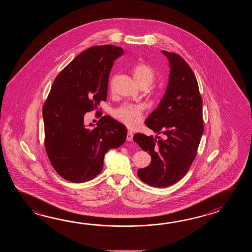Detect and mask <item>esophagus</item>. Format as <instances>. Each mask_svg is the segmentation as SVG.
Instances as JSON below:
<instances>
[{"mask_svg":"<svg viewBox=\"0 0 252 252\" xmlns=\"http://www.w3.org/2000/svg\"><path fill=\"white\" fill-rule=\"evenodd\" d=\"M132 139H133V133L131 131H128V133H127V140L128 141H131Z\"/></svg>","mask_w":252,"mask_h":252,"instance_id":"esophagus-1","label":"esophagus"}]
</instances>
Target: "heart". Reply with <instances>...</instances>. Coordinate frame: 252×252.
I'll return each instance as SVG.
<instances>
[{
	"mask_svg": "<svg viewBox=\"0 0 252 252\" xmlns=\"http://www.w3.org/2000/svg\"><path fill=\"white\" fill-rule=\"evenodd\" d=\"M132 75L139 86H149L155 80V72L150 64L139 62L132 67ZM144 106L141 104H124L115 111V117L128 127H135L141 120Z\"/></svg>",
	"mask_w": 252,
	"mask_h": 252,
	"instance_id": "1",
	"label": "heart"
}]
</instances>
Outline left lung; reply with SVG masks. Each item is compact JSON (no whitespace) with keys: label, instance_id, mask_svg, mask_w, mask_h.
Returning a JSON list of instances; mask_svg holds the SVG:
<instances>
[{"label":"left lung","instance_id":"obj_1","mask_svg":"<svg viewBox=\"0 0 252 252\" xmlns=\"http://www.w3.org/2000/svg\"><path fill=\"white\" fill-rule=\"evenodd\" d=\"M169 61V80L158 108L145 124L164 138L136 133L133 140L150 152V166L138 170L139 179L154 188L178 182L194 160L204 132L203 100L189 64L176 53L162 50Z\"/></svg>","mask_w":252,"mask_h":252}]
</instances>
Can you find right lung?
<instances>
[{"label": "right lung", "mask_w": 252, "mask_h": 252, "mask_svg": "<svg viewBox=\"0 0 252 252\" xmlns=\"http://www.w3.org/2000/svg\"><path fill=\"white\" fill-rule=\"evenodd\" d=\"M122 55L124 49L113 45L87 48L56 77L43 105L46 152L54 169L67 181L94 178L108 150L126 140V127L108 115L95 128L84 123L86 113L106 101L109 75Z\"/></svg>", "instance_id": "add662e5"}]
</instances>
